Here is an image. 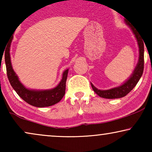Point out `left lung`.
<instances>
[{
    "label": "left lung",
    "instance_id": "8db88e82",
    "mask_svg": "<svg viewBox=\"0 0 152 152\" xmlns=\"http://www.w3.org/2000/svg\"><path fill=\"white\" fill-rule=\"evenodd\" d=\"M125 22L126 24L132 29V32L135 34V37L138 41L139 48L138 62L130 77L121 86L109 89V90H99L93 86L92 83H91L94 92L97 95H98L99 97H103V98L115 99L124 97L136 86L143 73V70H144V42L143 41H144L142 40L140 34L136 31V29L134 28V27L127 20H125Z\"/></svg>",
    "mask_w": 152,
    "mask_h": 152
}]
</instances>
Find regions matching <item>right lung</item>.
<instances>
[{"instance_id": "obj_1", "label": "right lung", "mask_w": 152, "mask_h": 152, "mask_svg": "<svg viewBox=\"0 0 152 152\" xmlns=\"http://www.w3.org/2000/svg\"><path fill=\"white\" fill-rule=\"evenodd\" d=\"M10 44L8 43L5 50V60L8 80L16 93L29 104L36 107H45L54 105L59 102L65 95L66 82L67 80L68 69L63 72L62 79L55 88L48 90H31L27 88L18 80V76L12 68L10 59Z\"/></svg>"}]
</instances>
